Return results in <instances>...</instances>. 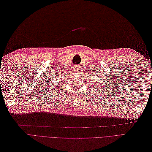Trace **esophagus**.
<instances>
[{
  "label": "esophagus",
  "instance_id": "esophagus-1",
  "mask_svg": "<svg viewBox=\"0 0 152 152\" xmlns=\"http://www.w3.org/2000/svg\"><path fill=\"white\" fill-rule=\"evenodd\" d=\"M77 68H78V67H75V70H77Z\"/></svg>",
  "mask_w": 152,
  "mask_h": 152
}]
</instances>
